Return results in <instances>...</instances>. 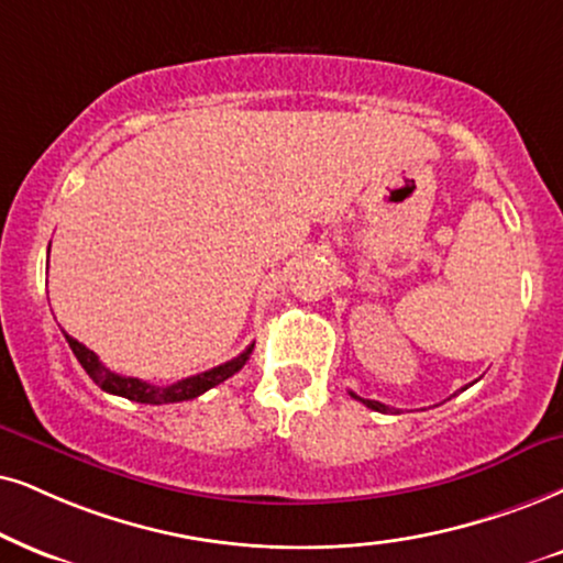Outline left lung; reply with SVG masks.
<instances>
[{"mask_svg":"<svg viewBox=\"0 0 563 563\" xmlns=\"http://www.w3.org/2000/svg\"><path fill=\"white\" fill-rule=\"evenodd\" d=\"M351 397H355V400H361L366 405V408H372V410H379V412H389L393 408H389V405H382V402H376V400H364V397H358V395H353L351 393Z\"/></svg>","mask_w":563,"mask_h":563,"instance_id":"8db88e82","label":"left lung"}]
</instances>
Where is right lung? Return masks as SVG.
Listing matches in <instances>:
<instances>
[{"label":"right lung","instance_id":"obj_1","mask_svg":"<svg viewBox=\"0 0 563 563\" xmlns=\"http://www.w3.org/2000/svg\"><path fill=\"white\" fill-rule=\"evenodd\" d=\"M64 338H67V343H69V347H73L75 358L80 361V366L85 368V372H88L90 379L96 382L98 387L103 389V393L126 397V400L145 402V405H166V402L195 400V397H199L202 393H208V389L216 387V384L225 382V379H229V376L241 372V368H244V364L249 361V355H252V351H254V343H252L244 353H239L236 358L225 361V364L210 368V372L187 376V379H181V382H176V384H168V387H158V384L134 379V376L113 374L111 368H106L101 361H98V355L92 353L90 347H85L82 343H77V340L69 338L67 332H64Z\"/></svg>","mask_w":563,"mask_h":563}]
</instances>
